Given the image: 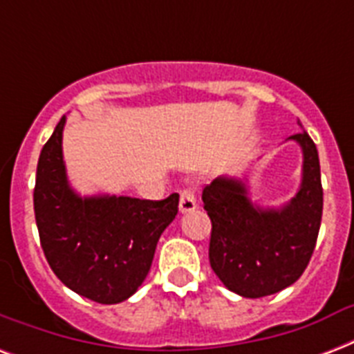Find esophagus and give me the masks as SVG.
I'll return each instance as SVG.
<instances>
[{
  "instance_id": "1",
  "label": "esophagus",
  "mask_w": 354,
  "mask_h": 354,
  "mask_svg": "<svg viewBox=\"0 0 354 354\" xmlns=\"http://www.w3.org/2000/svg\"><path fill=\"white\" fill-rule=\"evenodd\" d=\"M196 209V194L193 189H183L180 193V211L189 213V211Z\"/></svg>"
}]
</instances>
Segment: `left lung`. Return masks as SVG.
Masks as SVG:
<instances>
[{
  "label": "left lung",
  "mask_w": 354,
  "mask_h": 354,
  "mask_svg": "<svg viewBox=\"0 0 354 354\" xmlns=\"http://www.w3.org/2000/svg\"><path fill=\"white\" fill-rule=\"evenodd\" d=\"M290 139L303 149V182L283 209H259L230 178H216L202 193L211 218V268L242 297L270 296L296 283L316 248L324 211L318 149L307 132Z\"/></svg>",
  "instance_id": "left-lung-1"
}]
</instances>
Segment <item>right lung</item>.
<instances>
[{"label": "right lung", "mask_w": 354, "mask_h": 354, "mask_svg": "<svg viewBox=\"0 0 354 354\" xmlns=\"http://www.w3.org/2000/svg\"><path fill=\"white\" fill-rule=\"evenodd\" d=\"M66 118L40 152L35 216L47 263L58 279L102 305L121 303L149 274L156 244L178 213V196L80 198L69 189L62 160Z\"/></svg>", "instance_id": "right-lung-1"}]
</instances>
